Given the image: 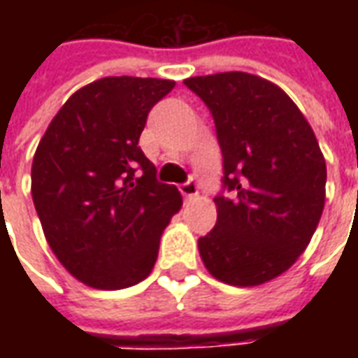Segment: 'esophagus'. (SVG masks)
Masks as SVG:
<instances>
[{
    "label": "esophagus",
    "mask_w": 358,
    "mask_h": 358,
    "mask_svg": "<svg viewBox=\"0 0 358 358\" xmlns=\"http://www.w3.org/2000/svg\"><path fill=\"white\" fill-rule=\"evenodd\" d=\"M180 194L184 195L186 199H194L195 195L199 194V186H197V182L194 178H189L184 184H180Z\"/></svg>",
    "instance_id": "obj_1"
}]
</instances>
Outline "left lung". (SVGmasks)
<instances>
[{
	"instance_id": "8db88e82",
	"label": "left lung",
	"mask_w": 358,
	"mask_h": 358,
	"mask_svg": "<svg viewBox=\"0 0 358 358\" xmlns=\"http://www.w3.org/2000/svg\"><path fill=\"white\" fill-rule=\"evenodd\" d=\"M209 107L222 151L217 224L197 241L213 276L251 287L274 280L307 249L322 217L326 161L284 90L248 73L184 80Z\"/></svg>"
}]
</instances>
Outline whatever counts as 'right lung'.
<instances>
[{"mask_svg": "<svg viewBox=\"0 0 358 358\" xmlns=\"http://www.w3.org/2000/svg\"><path fill=\"white\" fill-rule=\"evenodd\" d=\"M172 80L107 76L74 92L38 143L32 199L59 263L97 289L149 276L161 234L182 207L138 148ZM142 171L137 174V169Z\"/></svg>", "mask_w": 358, "mask_h": 358, "instance_id": "1", "label": "right lung"}]
</instances>
